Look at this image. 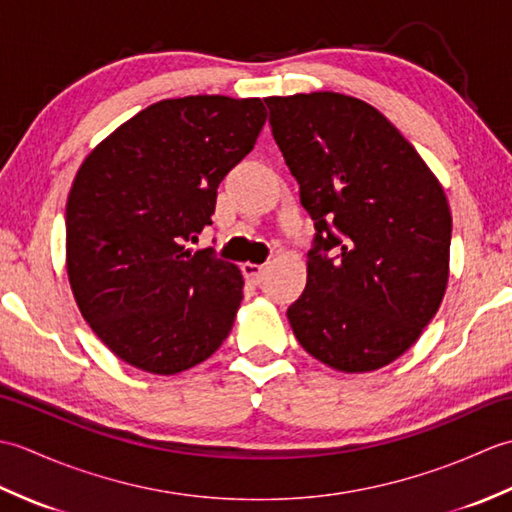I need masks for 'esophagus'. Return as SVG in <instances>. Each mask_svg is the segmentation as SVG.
Returning a JSON list of instances; mask_svg holds the SVG:
<instances>
[{
  "label": "esophagus",
  "mask_w": 512,
  "mask_h": 512,
  "mask_svg": "<svg viewBox=\"0 0 512 512\" xmlns=\"http://www.w3.org/2000/svg\"><path fill=\"white\" fill-rule=\"evenodd\" d=\"M242 273L250 281V284H262V279L266 275V266L246 262V264H242Z\"/></svg>",
  "instance_id": "34e87169"
}]
</instances>
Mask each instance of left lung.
I'll list each match as a JSON object with an SVG mask.
<instances>
[{
	"mask_svg": "<svg viewBox=\"0 0 512 512\" xmlns=\"http://www.w3.org/2000/svg\"><path fill=\"white\" fill-rule=\"evenodd\" d=\"M270 127L314 220L308 281L288 308L323 365L394 363L449 284L451 211L440 180L376 107L339 92L268 96Z\"/></svg>",
	"mask_w": 512,
	"mask_h": 512,
	"instance_id": "8db88e82",
	"label": "left lung"
}]
</instances>
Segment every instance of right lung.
<instances>
[{"instance_id": "obj_1", "label": "right lung", "mask_w": 512, "mask_h": 512, "mask_svg": "<svg viewBox=\"0 0 512 512\" xmlns=\"http://www.w3.org/2000/svg\"><path fill=\"white\" fill-rule=\"evenodd\" d=\"M264 123L259 99H165L114 129L76 171L65 270L83 319L127 365L178 374L231 332L244 277L187 242L213 224L217 187Z\"/></svg>"}]
</instances>
